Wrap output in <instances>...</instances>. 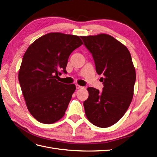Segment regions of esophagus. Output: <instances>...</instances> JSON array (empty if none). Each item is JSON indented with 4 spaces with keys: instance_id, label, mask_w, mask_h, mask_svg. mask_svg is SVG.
Returning a JSON list of instances; mask_svg holds the SVG:
<instances>
[{
    "instance_id": "34e87169",
    "label": "esophagus",
    "mask_w": 157,
    "mask_h": 157,
    "mask_svg": "<svg viewBox=\"0 0 157 157\" xmlns=\"http://www.w3.org/2000/svg\"><path fill=\"white\" fill-rule=\"evenodd\" d=\"M82 88V86H80V85H78V84L76 85V88H77V89H80V88Z\"/></svg>"
}]
</instances>
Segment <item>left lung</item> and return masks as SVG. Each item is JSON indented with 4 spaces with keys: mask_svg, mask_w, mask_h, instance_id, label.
Here are the masks:
<instances>
[{
    "mask_svg": "<svg viewBox=\"0 0 157 157\" xmlns=\"http://www.w3.org/2000/svg\"><path fill=\"white\" fill-rule=\"evenodd\" d=\"M80 38L93 57L103 84L101 92L88 88L85 113L94 125L109 127L123 117L132 100L136 76L132 57L124 45L109 35Z\"/></svg>",
    "mask_w": 157,
    "mask_h": 157,
    "instance_id": "1",
    "label": "left lung"
}]
</instances>
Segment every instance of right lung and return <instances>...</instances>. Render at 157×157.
Here are the masks:
<instances>
[{"instance_id": "add662e5", "label": "right lung", "mask_w": 157, "mask_h": 157, "mask_svg": "<svg viewBox=\"0 0 157 157\" xmlns=\"http://www.w3.org/2000/svg\"><path fill=\"white\" fill-rule=\"evenodd\" d=\"M82 44L79 36L50 33L32 43L23 57L18 78L28 110L44 124H52L65 115L76 89L58 80L70 54Z\"/></svg>"}]
</instances>
